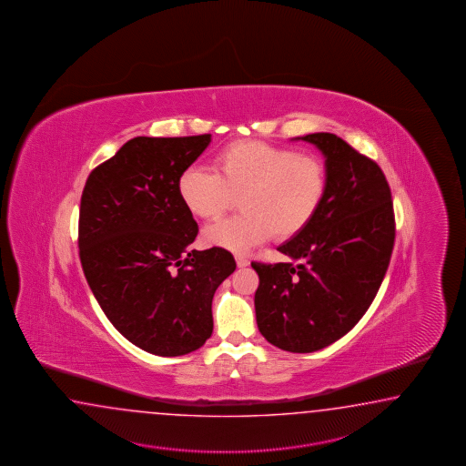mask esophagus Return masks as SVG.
<instances>
[{"instance_id":"34e87169","label":"esophagus","mask_w":466,"mask_h":466,"mask_svg":"<svg viewBox=\"0 0 466 466\" xmlns=\"http://www.w3.org/2000/svg\"><path fill=\"white\" fill-rule=\"evenodd\" d=\"M236 262H238V268H248V260L244 256H236Z\"/></svg>"}]
</instances>
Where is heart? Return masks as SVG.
Instances as JSON below:
<instances>
[{
    "instance_id": "1",
    "label": "heart",
    "mask_w": 466,
    "mask_h": 466,
    "mask_svg": "<svg viewBox=\"0 0 466 466\" xmlns=\"http://www.w3.org/2000/svg\"><path fill=\"white\" fill-rule=\"evenodd\" d=\"M212 170L187 167L177 192L187 210L204 220L224 216L238 197V216L204 230L206 244L230 250H248L270 236H298L316 216L328 187L321 157L260 140L226 145Z\"/></svg>"
}]
</instances>
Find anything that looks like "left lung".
Returning a JSON list of instances; mask_svg holds the SVG:
<instances>
[{
    "label": "left lung",
    "instance_id": "8db88e82",
    "mask_svg": "<svg viewBox=\"0 0 466 466\" xmlns=\"http://www.w3.org/2000/svg\"><path fill=\"white\" fill-rule=\"evenodd\" d=\"M299 138L326 157V194L309 224L278 248L288 262H252L254 304L270 344L312 352L351 331L371 306L393 252L394 212L388 180L370 157L338 135Z\"/></svg>",
    "mask_w": 466,
    "mask_h": 466
}]
</instances>
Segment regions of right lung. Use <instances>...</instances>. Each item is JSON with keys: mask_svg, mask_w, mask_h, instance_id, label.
Segmentation results:
<instances>
[{"mask_svg": "<svg viewBox=\"0 0 466 466\" xmlns=\"http://www.w3.org/2000/svg\"><path fill=\"white\" fill-rule=\"evenodd\" d=\"M210 134L135 137L92 170L78 248L95 299L116 331L157 356L196 351L214 329L212 299L236 270L222 248L192 250L197 222L177 182Z\"/></svg>", "mask_w": 466, "mask_h": 466, "instance_id": "right-lung-1", "label": "right lung"}]
</instances>
